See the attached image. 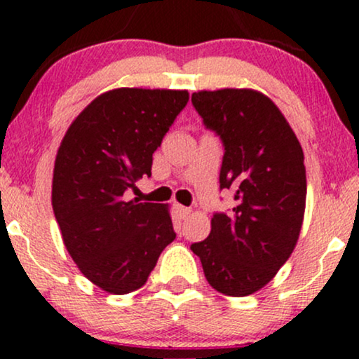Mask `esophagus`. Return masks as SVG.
Wrapping results in <instances>:
<instances>
[{"label": "esophagus", "mask_w": 359, "mask_h": 359, "mask_svg": "<svg viewBox=\"0 0 359 359\" xmlns=\"http://www.w3.org/2000/svg\"><path fill=\"white\" fill-rule=\"evenodd\" d=\"M174 208H175L177 214H179V216L182 217V219H184V217H187L189 214H191V208H185V205H180V204H175Z\"/></svg>", "instance_id": "obj_1"}]
</instances>
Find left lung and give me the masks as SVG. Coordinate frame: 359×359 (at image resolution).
Returning <instances> with one entry per match:
<instances>
[{
    "instance_id": "1",
    "label": "left lung",
    "mask_w": 359,
    "mask_h": 359,
    "mask_svg": "<svg viewBox=\"0 0 359 359\" xmlns=\"http://www.w3.org/2000/svg\"><path fill=\"white\" fill-rule=\"evenodd\" d=\"M192 106L221 140L219 189L234 192V205L212 214L209 236L191 250L214 290L245 297L275 277L299 240L304 151L280 109L257 90H201Z\"/></svg>"
}]
</instances>
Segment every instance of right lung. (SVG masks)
Masks as SVG:
<instances>
[{
    "label": "right lung",
    "instance_id": "obj_1",
    "mask_svg": "<svg viewBox=\"0 0 359 359\" xmlns=\"http://www.w3.org/2000/svg\"><path fill=\"white\" fill-rule=\"evenodd\" d=\"M187 101V90H109L74 119L57 151L52 205L64 245L109 294L145 285L175 240L165 205L128 201L126 192L151 175L154 151Z\"/></svg>",
    "mask_w": 359,
    "mask_h": 359
}]
</instances>
